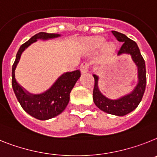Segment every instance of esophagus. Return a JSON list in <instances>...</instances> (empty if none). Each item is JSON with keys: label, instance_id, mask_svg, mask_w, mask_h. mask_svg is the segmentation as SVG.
I'll return each mask as SVG.
<instances>
[{"label": "esophagus", "instance_id": "obj_1", "mask_svg": "<svg viewBox=\"0 0 157 157\" xmlns=\"http://www.w3.org/2000/svg\"><path fill=\"white\" fill-rule=\"evenodd\" d=\"M89 66H90V64H89V62H87V61H84V62L81 64V67H80L81 72H82V73H85V72H88V70H89Z\"/></svg>", "mask_w": 157, "mask_h": 157}]
</instances>
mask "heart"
I'll use <instances>...</instances> for the list:
<instances>
[{"instance_id":"b5f03b06","label":"heart","mask_w":157,"mask_h":157,"mask_svg":"<svg viewBox=\"0 0 157 157\" xmlns=\"http://www.w3.org/2000/svg\"><path fill=\"white\" fill-rule=\"evenodd\" d=\"M92 45L95 48H99V47H101V46H103L105 44V40L103 39H98V40H94L92 41ZM108 48L109 49H112L113 48V45L112 44H109L108 45Z\"/></svg>"}]
</instances>
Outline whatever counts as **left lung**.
I'll return each mask as SVG.
<instances>
[{
    "instance_id": "obj_1",
    "label": "left lung",
    "mask_w": 157,
    "mask_h": 157,
    "mask_svg": "<svg viewBox=\"0 0 157 157\" xmlns=\"http://www.w3.org/2000/svg\"><path fill=\"white\" fill-rule=\"evenodd\" d=\"M117 40L122 42L118 50V55L122 53L130 54L132 58L138 68V84L135 89L130 94L117 100H110L101 94L98 89V76L93 75L94 89H93V101L99 109L105 113L116 116H124L136 109L141 101L146 87L145 62L141 56L137 44L135 41L125 36L124 34L117 31H112Z\"/></svg>"
}]
</instances>
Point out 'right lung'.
Masks as SVG:
<instances>
[{
    "instance_id": "right-lung-1",
    "label": "right lung",
    "mask_w": 157,
    "mask_h": 157,
    "mask_svg": "<svg viewBox=\"0 0 157 157\" xmlns=\"http://www.w3.org/2000/svg\"><path fill=\"white\" fill-rule=\"evenodd\" d=\"M60 35L39 33L24 43L18 50L12 68V86L20 105L27 113L38 120L45 121L60 114L69 102V94L81 76V71L68 72L60 76L48 91L39 95H33L24 90L15 79V68L19 62L22 52L37 39L47 40Z\"/></svg>"
}]
</instances>
